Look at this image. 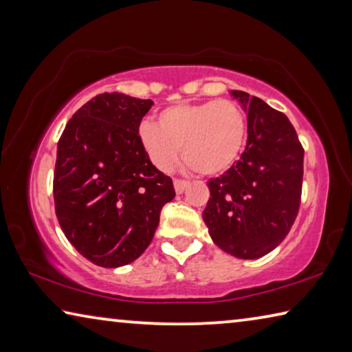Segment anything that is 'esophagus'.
<instances>
[{
	"label": "esophagus",
	"mask_w": 352,
	"mask_h": 352,
	"mask_svg": "<svg viewBox=\"0 0 352 352\" xmlns=\"http://www.w3.org/2000/svg\"><path fill=\"white\" fill-rule=\"evenodd\" d=\"M188 186V182L184 180H174V188H175V192L177 194H183L184 189Z\"/></svg>",
	"instance_id": "obj_1"
}]
</instances>
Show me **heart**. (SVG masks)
Returning <instances> with one entry per match:
<instances>
[{
	"mask_svg": "<svg viewBox=\"0 0 352 352\" xmlns=\"http://www.w3.org/2000/svg\"><path fill=\"white\" fill-rule=\"evenodd\" d=\"M138 140L155 168L168 172L180 155L200 175H219L236 163L247 140V116L233 100L177 104L142 121Z\"/></svg>",
	"mask_w": 352,
	"mask_h": 352,
	"instance_id": "obj_1",
	"label": "heart"
}]
</instances>
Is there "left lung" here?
Instances as JSON below:
<instances>
[{"instance_id":"1","label":"left lung","mask_w":352,"mask_h":352,"mask_svg":"<svg viewBox=\"0 0 352 352\" xmlns=\"http://www.w3.org/2000/svg\"><path fill=\"white\" fill-rule=\"evenodd\" d=\"M230 94L247 115V146L239 162L208 182L204 222L225 253L258 259L275 250L295 222L305 151L284 113L245 91Z\"/></svg>"}]
</instances>
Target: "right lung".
I'll use <instances>...</instances> for the list:
<instances>
[{"instance_id":"add662e5","label":"right lung","mask_w":352,"mask_h":352,"mask_svg":"<svg viewBox=\"0 0 352 352\" xmlns=\"http://www.w3.org/2000/svg\"><path fill=\"white\" fill-rule=\"evenodd\" d=\"M151 99L104 93L69 119L57 144L54 205L77 252L105 269L146 252L162 208L175 197L172 180L147 158L138 140Z\"/></svg>"}]
</instances>
